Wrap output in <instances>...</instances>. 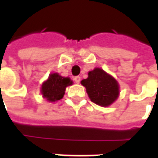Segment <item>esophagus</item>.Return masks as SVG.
Listing matches in <instances>:
<instances>
[{
  "instance_id": "34e87169",
  "label": "esophagus",
  "mask_w": 158,
  "mask_h": 158,
  "mask_svg": "<svg viewBox=\"0 0 158 158\" xmlns=\"http://www.w3.org/2000/svg\"><path fill=\"white\" fill-rule=\"evenodd\" d=\"M74 81H75V83H77V84H79V82H80V77L79 76H76V77H74Z\"/></svg>"
}]
</instances>
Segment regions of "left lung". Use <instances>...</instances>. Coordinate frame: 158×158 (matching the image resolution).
<instances>
[{"instance_id": "left-lung-1", "label": "left lung", "mask_w": 158, "mask_h": 158, "mask_svg": "<svg viewBox=\"0 0 158 158\" xmlns=\"http://www.w3.org/2000/svg\"><path fill=\"white\" fill-rule=\"evenodd\" d=\"M81 85L86 89L91 101L102 107L110 106L119 96V84L117 79L99 67L90 71L87 79L81 80Z\"/></svg>"}]
</instances>
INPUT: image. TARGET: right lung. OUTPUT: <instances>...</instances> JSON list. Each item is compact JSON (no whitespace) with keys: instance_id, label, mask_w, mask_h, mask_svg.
<instances>
[{"instance_id":"add662e5","label":"right lung","mask_w":158,"mask_h":158,"mask_svg":"<svg viewBox=\"0 0 158 158\" xmlns=\"http://www.w3.org/2000/svg\"><path fill=\"white\" fill-rule=\"evenodd\" d=\"M73 84L69 77H62L58 73H52L41 85L40 93L48 102H57L64 97L66 87Z\"/></svg>"}]
</instances>
